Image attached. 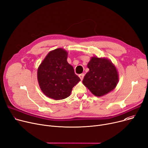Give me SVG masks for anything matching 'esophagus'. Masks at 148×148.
Listing matches in <instances>:
<instances>
[{
  "instance_id": "obj_1",
  "label": "esophagus",
  "mask_w": 148,
  "mask_h": 148,
  "mask_svg": "<svg viewBox=\"0 0 148 148\" xmlns=\"http://www.w3.org/2000/svg\"><path fill=\"white\" fill-rule=\"evenodd\" d=\"M79 77H80V78L81 79V80H82L83 79V78H84V74H80L79 75Z\"/></svg>"
}]
</instances>
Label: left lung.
I'll use <instances>...</instances> for the list:
<instances>
[{"label": "left lung", "mask_w": 148, "mask_h": 148, "mask_svg": "<svg viewBox=\"0 0 148 148\" xmlns=\"http://www.w3.org/2000/svg\"><path fill=\"white\" fill-rule=\"evenodd\" d=\"M89 71L83 83L96 96H102L113 90L119 82V74L111 61L106 58L92 57L87 64Z\"/></svg>", "instance_id": "1"}]
</instances>
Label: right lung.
I'll use <instances>...</instances> for the list:
<instances>
[{
  "mask_svg": "<svg viewBox=\"0 0 148 148\" xmlns=\"http://www.w3.org/2000/svg\"><path fill=\"white\" fill-rule=\"evenodd\" d=\"M67 56L64 49H56L47 55L38 68L37 80L42 91L55 100L70 96L73 87L80 81L68 63Z\"/></svg>",
  "mask_w": 148,
  "mask_h": 148,
  "instance_id": "1",
  "label": "right lung"
}]
</instances>
